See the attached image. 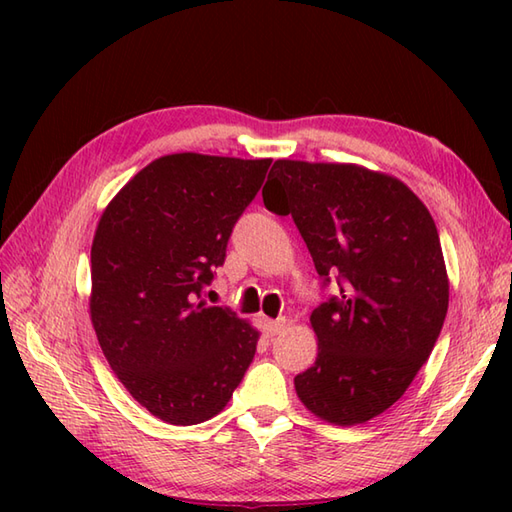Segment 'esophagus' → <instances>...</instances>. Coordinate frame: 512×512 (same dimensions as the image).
<instances>
[{
  "mask_svg": "<svg viewBox=\"0 0 512 512\" xmlns=\"http://www.w3.org/2000/svg\"><path fill=\"white\" fill-rule=\"evenodd\" d=\"M284 328H286V319H277V321H268L266 323L268 336H277V334L284 332Z\"/></svg>",
  "mask_w": 512,
  "mask_h": 512,
  "instance_id": "34e87169",
  "label": "esophagus"
}]
</instances>
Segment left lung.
<instances>
[{"instance_id":"obj_1","label":"left lung","mask_w":512,"mask_h":512,"mask_svg":"<svg viewBox=\"0 0 512 512\" xmlns=\"http://www.w3.org/2000/svg\"><path fill=\"white\" fill-rule=\"evenodd\" d=\"M264 204L292 215L314 268L339 297L314 308L317 361L295 376L299 400L341 427L380 416L436 345L449 277L436 222L405 182L339 162L277 160Z\"/></svg>"}]
</instances>
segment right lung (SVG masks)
Returning a JSON list of instances; mask_svg holds the SVG:
<instances>
[{"label": "right lung", "instance_id": "add662e5", "mask_svg": "<svg viewBox=\"0 0 512 512\" xmlns=\"http://www.w3.org/2000/svg\"><path fill=\"white\" fill-rule=\"evenodd\" d=\"M270 158L162 156L107 204L92 242L90 317L107 363L169 424L220 413L253 361L259 332L204 286Z\"/></svg>", "mask_w": 512, "mask_h": 512}]
</instances>
